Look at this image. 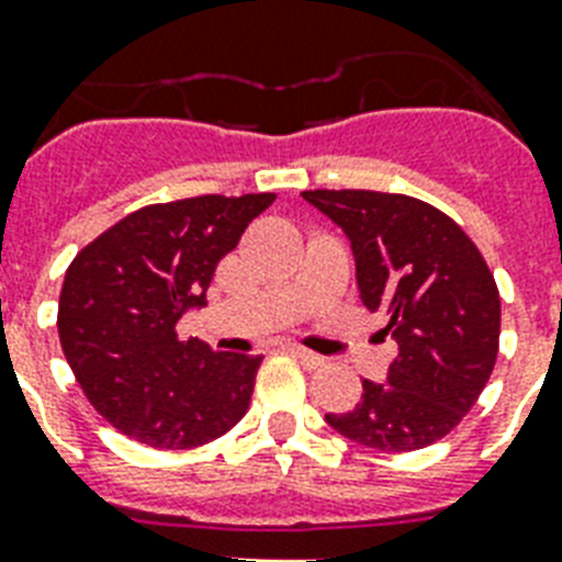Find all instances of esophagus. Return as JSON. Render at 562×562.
I'll return each mask as SVG.
<instances>
[{
    "instance_id": "34e87169",
    "label": "esophagus",
    "mask_w": 562,
    "mask_h": 562,
    "mask_svg": "<svg viewBox=\"0 0 562 562\" xmlns=\"http://www.w3.org/2000/svg\"><path fill=\"white\" fill-rule=\"evenodd\" d=\"M285 352H291V356H294L300 364H306V368H321V364H324V359H321L317 352L306 350V347H297V344H285Z\"/></svg>"
}]
</instances>
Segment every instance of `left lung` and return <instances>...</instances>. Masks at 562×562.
Wrapping results in <instances>:
<instances>
[{"label":"left lung","instance_id":"obj_1","mask_svg":"<svg viewBox=\"0 0 562 562\" xmlns=\"http://www.w3.org/2000/svg\"><path fill=\"white\" fill-rule=\"evenodd\" d=\"M347 233L361 303L400 344L382 384L326 414L338 435L382 452H414L452 431L496 368L502 300L484 256L446 212L370 189L303 192Z\"/></svg>","mask_w":562,"mask_h":562}]
</instances>
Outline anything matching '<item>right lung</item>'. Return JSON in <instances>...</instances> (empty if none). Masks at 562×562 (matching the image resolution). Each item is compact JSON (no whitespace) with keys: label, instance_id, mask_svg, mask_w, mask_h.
Here are the masks:
<instances>
[{"label":"right lung","instance_id":"add662e5","mask_svg":"<svg viewBox=\"0 0 562 562\" xmlns=\"http://www.w3.org/2000/svg\"><path fill=\"white\" fill-rule=\"evenodd\" d=\"M277 194H201L131 212L66 268L57 335L90 405L154 449H194L247 414L262 356L180 341L212 273Z\"/></svg>","mask_w":562,"mask_h":562}]
</instances>
